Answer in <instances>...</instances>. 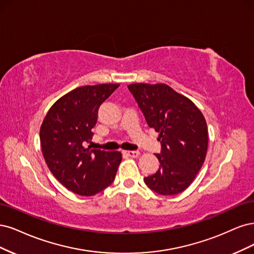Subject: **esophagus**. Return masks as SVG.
I'll list each match as a JSON object with an SVG mask.
<instances>
[{"label":"esophagus","instance_id":"obj_1","mask_svg":"<svg viewBox=\"0 0 254 254\" xmlns=\"http://www.w3.org/2000/svg\"><path fill=\"white\" fill-rule=\"evenodd\" d=\"M125 154L127 155V156H128V157L135 158V157L139 156V154H140V152H139V151H126Z\"/></svg>","mask_w":254,"mask_h":254}]
</instances>
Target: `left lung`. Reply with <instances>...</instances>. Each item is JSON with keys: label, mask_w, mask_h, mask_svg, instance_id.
<instances>
[{"label": "left lung", "mask_w": 254, "mask_h": 254, "mask_svg": "<svg viewBox=\"0 0 254 254\" xmlns=\"http://www.w3.org/2000/svg\"><path fill=\"white\" fill-rule=\"evenodd\" d=\"M128 89L143 113L146 124L159 133V169L144 177L151 190L160 195L185 191L206 158V119L189 98L167 84H129Z\"/></svg>", "instance_id": "obj_1"}]
</instances>
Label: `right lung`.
Listing matches in <instances>:
<instances>
[{"mask_svg":"<svg viewBox=\"0 0 254 254\" xmlns=\"http://www.w3.org/2000/svg\"><path fill=\"white\" fill-rule=\"evenodd\" d=\"M118 86L97 84L72 89L53 104L41 126V148L48 169L78 195H95L115 179L121 153L89 150L83 143L91 142L98 110Z\"/></svg>","mask_w":254,"mask_h":254,"instance_id":"add662e5","label":"right lung"}]
</instances>
